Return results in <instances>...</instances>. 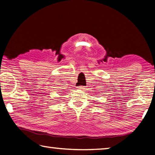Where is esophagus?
<instances>
[{"instance_id":"34e87169","label":"esophagus","mask_w":155,"mask_h":155,"mask_svg":"<svg viewBox=\"0 0 155 155\" xmlns=\"http://www.w3.org/2000/svg\"><path fill=\"white\" fill-rule=\"evenodd\" d=\"M78 89H79V90H83L84 87H83V86H78Z\"/></svg>"}]
</instances>
